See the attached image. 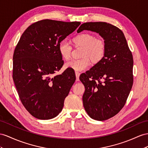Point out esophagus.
<instances>
[{
    "label": "esophagus",
    "instance_id": "1",
    "mask_svg": "<svg viewBox=\"0 0 148 148\" xmlns=\"http://www.w3.org/2000/svg\"><path fill=\"white\" fill-rule=\"evenodd\" d=\"M75 77H76V81H79V75H80L81 73H79V72H77V71H75Z\"/></svg>",
    "mask_w": 148,
    "mask_h": 148
}]
</instances>
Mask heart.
Wrapping results in <instances>:
<instances>
[{
	"mask_svg": "<svg viewBox=\"0 0 148 148\" xmlns=\"http://www.w3.org/2000/svg\"><path fill=\"white\" fill-rule=\"evenodd\" d=\"M73 42L75 45L83 46L82 56L81 59H73L66 63L65 66L77 71H81L88 68L94 62H99L104 58L106 47L101 39H96L95 36L89 33H82L74 37ZM72 45L67 40H63L59 45V51L64 59L67 60L71 58ZM90 56V58H89Z\"/></svg>",
	"mask_w": 148,
	"mask_h": 148,
	"instance_id": "b5f03b06",
	"label": "heart"
}]
</instances>
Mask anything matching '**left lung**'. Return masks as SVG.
I'll return each mask as SVG.
<instances>
[{
	"instance_id": "1",
	"label": "left lung",
	"mask_w": 148,
	"mask_h": 148,
	"mask_svg": "<svg viewBox=\"0 0 148 148\" xmlns=\"http://www.w3.org/2000/svg\"><path fill=\"white\" fill-rule=\"evenodd\" d=\"M95 32L103 38L104 58L80 75L85 87L83 106L97 121L107 120L118 113L126 103L133 84V58L123 32L103 22H86L77 30Z\"/></svg>"
}]
</instances>
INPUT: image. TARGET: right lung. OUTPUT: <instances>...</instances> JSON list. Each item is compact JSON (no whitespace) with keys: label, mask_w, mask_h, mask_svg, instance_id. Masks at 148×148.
Here are the masks:
<instances>
[{"label":"right lung","mask_w":148,"mask_h":148,"mask_svg":"<svg viewBox=\"0 0 148 148\" xmlns=\"http://www.w3.org/2000/svg\"><path fill=\"white\" fill-rule=\"evenodd\" d=\"M79 22L45 19L32 24L21 36L13 56V80L22 104L36 118L51 119L61 112L75 81L71 69L54 75L64 64L60 42Z\"/></svg>","instance_id":"add662e5"}]
</instances>
